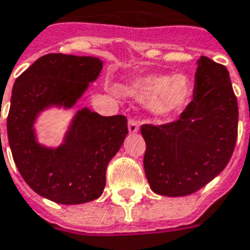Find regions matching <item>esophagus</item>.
<instances>
[{"label":"esophagus","instance_id":"1","mask_svg":"<svg viewBox=\"0 0 250 250\" xmlns=\"http://www.w3.org/2000/svg\"><path fill=\"white\" fill-rule=\"evenodd\" d=\"M127 129H129V132L130 133L138 132L140 124H138V121H137L136 118H129V121H127Z\"/></svg>","mask_w":250,"mask_h":250}]
</instances>
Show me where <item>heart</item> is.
Wrapping results in <instances>:
<instances>
[{
    "label": "heart",
    "mask_w": 250,
    "mask_h": 250,
    "mask_svg": "<svg viewBox=\"0 0 250 250\" xmlns=\"http://www.w3.org/2000/svg\"><path fill=\"white\" fill-rule=\"evenodd\" d=\"M191 83L185 75L172 78L153 75L133 83L130 93L138 100L151 101L157 113H167L179 108L189 96Z\"/></svg>",
    "instance_id": "b5f03b06"
}]
</instances>
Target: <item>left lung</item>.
Here are the masks:
<instances>
[{"mask_svg":"<svg viewBox=\"0 0 250 250\" xmlns=\"http://www.w3.org/2000/svg\"><path fill=\"white\" fill-rule=\"evenodd\" d=\"M239 105L227 67L200 56L194 100L175 121L141 126L150 188L165 196L194 194L229 162L237 140Z\"/></svg>","mask_w":250,"mask_h":250,"instance_id":"obj_1","label":"left lung"}]
</instances>
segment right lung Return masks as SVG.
<instances>
[{
    "label": "right lung",
    "instance_id": "right-lung-1",
    "mask_svg": "<svg viewBox=\"0 0 250 250\" xmlns=\"http://www.w3.org/2000/svg\"><path fill=\"white\" fill-rule=\"evenodd\" d=\"M101 68L100 59L92 56L47 54L14 83L7 114L13 159L26 183L55 203L82 204L101 196L108 163L127 134V120L82 109L65 142L55 150L37 144L33 124L48 105L72 106Z\"/></svg>",
    "mask_w": 250,
    "mask_h": 250
}]
</instances>
